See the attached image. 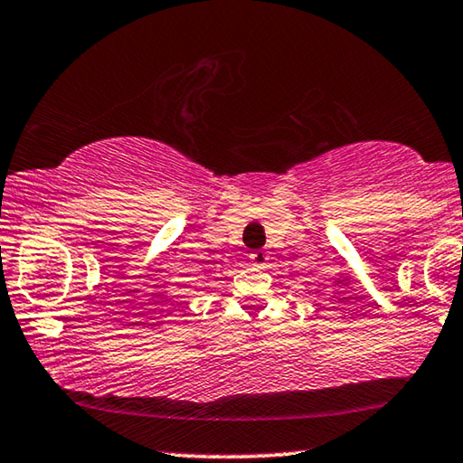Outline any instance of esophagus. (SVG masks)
<instances>
[{"mask_svg": "<svg viewBox=\"0 0 463 463\" xmlns=\"http://www.w3.org/2000/svg\"><path fill=\"white\" fill-rule=\"evenodd\" d=\"M250 260H251V266H255V268H264L266 261H268V255H266V251H253V253L250 255Z\"/></svg>", "mask_w": 463, "mask_h": 463, "instance_id": "1", "label": "esophagus"}]
</instances>
